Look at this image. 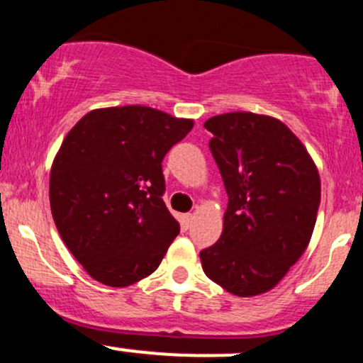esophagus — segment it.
<instances>
[{"mask_svg":"<svg viewBox=\"0 0 363 363\" xmlns=\"http://www.w3.org/2000/svg\"><path fill=\"white\" fill-rule=\"evenodd\" d=\"M181 223H182V227H184V228H189L191 223H193V215H191V213L182 215L181 216Z\"/></svg>","mask_w":363,"mask_h":363,"instance_id":"34e87169","label":"esophagus"}]
</instances>
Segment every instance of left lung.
<instances>
[{
    "label": "left lung",
    "instance_id": "left-lung-1",
    "mask_svg": "<svg viewBox=\"0 0 363 363\" xmlns=\"http://www.w3.org/2000/svg\"><path fill=\"white\" fill-rule=\"evenodd\" d=\"M210 152L228 196L223 232L199 252L203 272L237 297L272 290L309 245L320 181L301 140L252 112L208 119Z\"/></svg>",
    "mask_w": 363,
    "mask_h": 363
}]
</instances>
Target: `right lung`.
Instances as JSON below:
<instances>
[{"label":"right lung","mask_w":363,"mask_h":363,"mask_svg":"<svg viewBox=\"0 0 363 363\" xmlns=\"http://www.w3.org/2000/svg\"><path fill=\"white\" fill-rule=\"evenodd\" d=\"M193 129L143 106L95 109L52 162L49 199L62 242L94 280L128 286L158 268L179 234L162 160Z\"/></svg>","instance_id":"right-lung-1"}]
</instances>
